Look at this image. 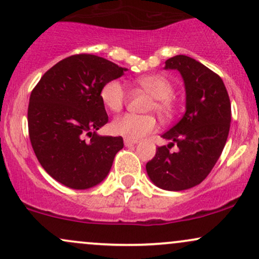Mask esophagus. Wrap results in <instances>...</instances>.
I'll return each instance as SVG.
<instances>
[{
    "label": "esophagus",
    "mask_w": 259,
    "mask_h": 259,
    "mask_svg": "<svg viewBox=\"0 0 259 259\" xmlns=\"http://www.w3.org/2000/svg\"><path fill=\"white\" fill-rule=\"evenodd\" d=\"M138 142H139L138 140H132V139H127V138L124 139V144H125V146H133V145H136Z\"/></svg>",
    "instance_id": "1"
}]
</instances>
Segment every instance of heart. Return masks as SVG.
<instances>
[{
    "instance_id": "b5f03b06",
    "label": "heart",
    "mask_w": 259,
    "mask_h": 259,
    "mask_svg": "<svg viewBox=\"0 0 259 259\" xmlns=\"http://www.w3.org/2000/svg\"><path fill=\"white\" fill-rule=\"evenodd\" d=\"M136 82L154 97L153 108L163 117H169L173 113L174 106L170 96L174 88L171 81L162 74H150L136 79ZM101 100L109 111L119 112L125 101V89L118 80L107 82L101 90ZM112 132L127 139L139 140L156 130L157 121L152 115H138L126 113L117 117L111 124Z\"/></svg>"
}]
</instances>
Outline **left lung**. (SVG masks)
Segmentation results:
<instances>
[{
  "label": "left lung",
  "mask_w": 259,
  "mask_h": 259,
  "mask_svg": "<svg viewBox=\"0 0 259 259\" xmlns=\"http://www.w3.org/2000/svg\"><path fill=\"white\" fill-rule=\"evenodd\" d=\"M164 69L178 70L184 80L185 113L162 135L170 142L157 148L146 171L159 189L181 191L202 183L221 157L230 129L231 106L221 76L196 59L174 56L165 61ZM174 143L178 151L170 153Z\"/></svg>",
  "instance_id": "8db88e82"
}]
</instances>
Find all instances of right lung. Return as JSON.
<instances>
[{
  "mask_svg": "<svg viewBox=\"0 0 259 259\" xmlns=\"http://www.w3.org/2000/svg\"><path fill=\"white\" fill-rule=\"evenodd\" d=\"M126 70L99 56H70L47 70L32 90L28 108L32 150L62 185L86 190L108 175L124 142L121 136L97 134L108 121L101 90Z\"/></svg>",
  "mask_w": 259,
  "mask_h": 259,
  "instance_id": "add662e5",
  "label": "right lung"
}]
</instances>
